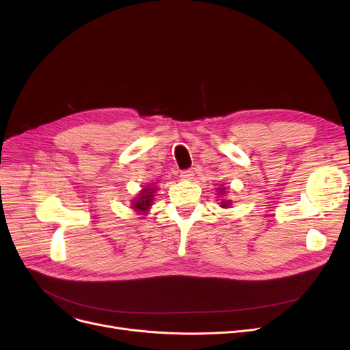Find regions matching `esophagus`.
Returning <instances> with one entry per match:
<instances>
[{
  "mask_svg": "<svg viewBox=\"0 0 350 350\" xmlns=\"http://www.w3.org/2000/svg\"><path fill=\"white\" fill-rule=\"evenodd\" d=\"M193 176H194V173H193L191 169L181 170V172H180V178H181V180H191Z\"/></svg>",
  "mask_w": 350,
  "mask_h": 350,
  "instance_id": "34e87169",
  "label": "esophagus"
}]
</instances>
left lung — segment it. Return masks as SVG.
I'll list each match as a JSON object with an SVG mask.
<instances>
[{
	"label": "left lung",
	"instance_id": "8db88e82",
	"mask_svg": "<svg viewBox=\"0 0 350 350\" xmlns=\"http://www.w3.org/2000/svg\"><path fill=\"white\" fill-rule=\"evenodd\" d=\"M230 203H227V201H223V206L221 207H227Z\"/></svg>",
	"mask_w": 350,
	"mask_h": 350
}]
</instances>
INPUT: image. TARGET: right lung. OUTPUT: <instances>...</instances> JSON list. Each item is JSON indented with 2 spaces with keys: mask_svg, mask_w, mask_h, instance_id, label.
Returning a JSON list of instances; mask_svg holds the SVG:
<instances>
[{
  "mask_svg": "<svg viewBox=\"0 0 350 350\" xmlns=\"http://www.w3.org/2000/svg\"><path fill=\"white\" fill-rule=\"evenodd\" d=\"M153 189H144L143 193L139 196V198L133 203V207L139 211H146L152 206V200H153Z\"/></svg>",
  "mask_w": 350,
  "mask_h": 350,
  "instance_id": "add662e5",
  "label": "right lung"
}]
</instances>
